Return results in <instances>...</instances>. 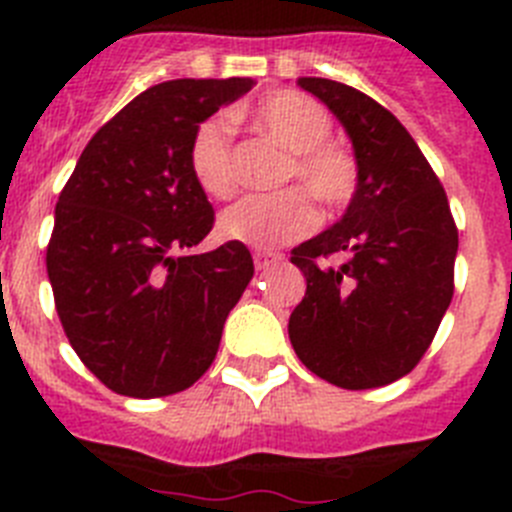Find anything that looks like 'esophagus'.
Returning <instances> with one entry per match:
<instances>
[{
	"label": "esophagus",
	"instance_id": "1",
	"mask_svg": "<svg viewBox=\"0 0 512 512\" xmlns=\"http://www.w3.org/2000/svg\"><path fill=\"white\" fill-rule=\"evenodd\" d=\"M282 261V253H274V251H253V264L256 269H269V266L279 264Z\"/></svg>",
	"mask_w": 512,
	"mask_h": 512
}]
</instances>
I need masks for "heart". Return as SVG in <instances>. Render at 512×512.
Listing matches in <instances>:
<instances>
[{"instance_id": "obj_1", "label": "heart", "mask_w": 512, "mask_h": 512, "mask_svg": "<svg viewBox=\"0 0 512 512\" xmlns=\"http://www.w3.org/2000/svg\"><path fill=\"white\" fill-rule=\"evenodd\" d=\"M256 128L284 148L289 164L284 184H300L274 197H246L220 215V233L230 241L256 248L295 243L318 228V207L330 212L351 205L359 192V161L346 146L330 140L333 120L323 104L302 92H274L253 110ZM189 171L194 182L215 200H230L238 189L233 125L228 117L200 122L189 143ZM308 192L305 193L304 189Z\"/></svg>"}]
</instances>
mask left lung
<instances>
[{
  "instance_id": "8db88e82",
  "label": "left lung",
  "mask_w": 512,
  "mask_h": 512,
  "mask_svg": "<svg viewBox=\"0 0 512 512\" xmlns=\"http://www.w3.org/2000/svg\"><path fill=\"white\" fill-rule=\"evenodd\" d=\"M297 84L343 122L361 184L333 228L292 248L307 289L289 341L325 382L384 387L413 372L449 310L459 230L436 171L390 110L341 81ZM338 252L347 261L333 267Z\"/></svg>"
}]
</instances>
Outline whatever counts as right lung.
I'll return each mask as SVG.
<instances>
[{
    "instance_id": "1",
    "label": "right lung",
    "mask_w": 512,
    "mask_h": 512,
    "mask_svg": "<svg viewBox=\"0 0 512 512\" xmlns=\"http://www.w3.org/2000/svg\"><path fill=\"white\" fill-rule=\"evenodd\" d=\"M253 84L176 79L146 89L94 133L58 194L45 251L56 312L76 356L117 395L151 400L192 387L251 282L241 241L192 251L215 210L189 171V143Z\"/></svg>"
}]
</instances>
